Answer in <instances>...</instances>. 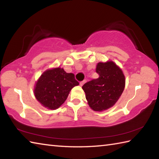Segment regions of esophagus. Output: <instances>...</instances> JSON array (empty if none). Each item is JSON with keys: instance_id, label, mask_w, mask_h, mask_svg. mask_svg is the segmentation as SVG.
<instances>
[{"instance_id": "obj_1", "label": "esophagus", "mask_w": 159, "mask_h": 159, "mask_svg": "<svg viewBox=\"0 0 159 159\" xmlns=\"http://www.w3.org/2000/svg\"><path fill=\"white\" fill-rule=\"evenodd\" d=\"M85 83H86V80H83V81H81V82L80 83V86H83Z\"/></svg>"}]
</instances>
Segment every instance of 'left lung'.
Returning <instances> with one entry per match:
<instances>
[{"label": "left lung", "instance_id": "obj_1", "mask_svg": "<svg viewBox=\"0 0 159 159\" xmlns=\"http://www.w3.org/2000/svg\"><path fill=\"white\" fill-rule=\"evenodd\" d=\"M96 72L99 77L86 83L82 88L91 109L102 111L114 106L119 100L126 80L122 70L112 61L98 63Z\"/></svg>", "mask_w": 159, "mask_h": 159}]
</instances>
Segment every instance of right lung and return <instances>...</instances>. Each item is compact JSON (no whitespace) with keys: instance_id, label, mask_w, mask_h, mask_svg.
Instances as JSON below:
<instances>
[{"instance_id":"right-lung-1","label":"right lung","mask_w":159,"mask_h":159,"mask_svg":"<svg viewBox=\"0 0 159 159\" xmlns=\"http://www.w3.org/2000/svg\"><path fill=\"white\" fill-rule=\"evenodd\" d=\"M79 85L74 74L54 67L46 70L37 80L34 95L43 107L55 110L64 103L73 87Z\"/></svg>"}]
</instances>
